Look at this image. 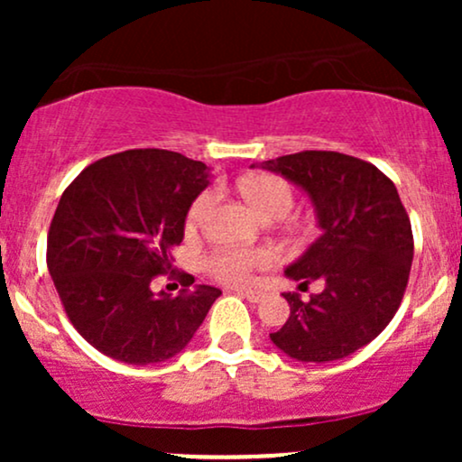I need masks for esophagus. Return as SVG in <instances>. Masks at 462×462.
I'll return each instance as SVG.
<instances>
[{
	"label": "esophagus",
	"instance_id": "34e87169",
	"mask_svg": "<svg viewBox=\"0 0 462 462\" xmlns=\"http://www.w3.org/2000/svg\"><path fill=\"white\" fill-rule=\"evenodd\" d=\"M241 295L249 301H263L264 298H267V291H264V289H245V291H241Z\"/></svg>",
	"mask_w": 462,
	"mask_h": 462
}]
</instances>
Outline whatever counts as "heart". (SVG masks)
I'll return each mask as SVG.
<instances>
[{"instance_id": "heart-1", "label": "heart", "mask_w": 462, "mask_h": 462, "mask_svg": "<svg viewBox=\"0 0 462 462\" xmlns=\"http://www.w3.org/2000/svg\"><path fill=\"white\" fill-rule=\"evenodd\" d=\"M241 190L252 204V208L264 219L267 217H284L293 208V189L286 180L278 176H269V173L249 176L241 180ZM217 199H219V189L215 187L206 189L204 193L195 198L187 215V226L190 230L204 224ZM273 261L275 254L264 247H217L204 256V269L219 282L243 284L252 278L256 269L269 267Z\"/></svg>"}]
</instances>
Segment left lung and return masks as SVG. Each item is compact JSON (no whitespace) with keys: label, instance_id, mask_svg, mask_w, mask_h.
<instances>
[{"label":"left lung","instance_id":"obj_1","mask_svg":"<svg viewBox=\"0 0 462 462\" xmlns=\"http://www.w3.org/2000/svg\"><path fill=\"white\" fill-rule=\"evenodd\" d=\"M309 195L321 235L284 269L306 289L282 293L291 315L273 346L300 363H330L374 341L400 309L412 264V230L395 184L360 158L300 152L261 162Z\"/></svg>","mask_w":462,"mask_h":462}]
</instances>
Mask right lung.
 <instances>
[{
    "instance_id": "add662e5",
    "label": "right lung",
    "mask_w": 462,
    "mask_h": 462,
    "mask_svg": "<svg viewBox=\"0 0 462 462\" xmlns=\"http://www.w3.org/2000/svg\"><path fill=\"white\" fill-rule=\"evenodd\" d=\"M210 169L178 152L128 150L88 164L62 193L47 269L73 328L128 365H156L189 346L221 291L187 275L176 298L153 293L171 269L190 204Z\"/></svg>"
}]
</instances>
